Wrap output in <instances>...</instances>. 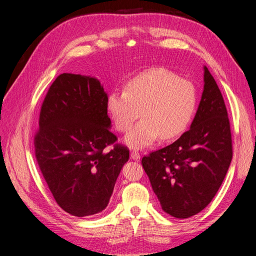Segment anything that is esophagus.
Here are the masks:
<instances>
[{"label":"esophagus","instance_id":"1","mask_svg":"<svg viewBox=\"0 0 256 256\" xmlns=\"http://www.w3.org/2000/svg\"><path fill=\"white\" fill-rule=\"evenodd\" d=\"M130 156H131V158H132L134 160H138V159L141 158V154H140V152H138V150H131Z\"/></svg>","mask_w":256,"mask_h":256}]
</instances>
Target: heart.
Instances as JSON below:
<instances>
[{"mask_svg":"<svg viewBox=\"0 0 256 256\" xmlns=\"http://www.w3.org/2000/svg\"><path fill=\"white\" fill-rule=\"evenodd\" d=\"M196 108V90L190 81L166 68H152L128 80L122 90L106 98V109L120 132H127L138 116L142 120L126 136L132 147H143L159 136L168 141L187 129Z\"/></svg>","mask_w":256,"mask_h":256,"instance_id":"1","label":"heart"}]
</instances>
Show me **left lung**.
<instances>
[{"label":"left lung","instance_id":"8db88e82","mask_svg":"<svg viewBox=\"0 0 256 256\" xmlns=\"http://www.w3.org/2000/svg\"><path fill=\"white\" fill-rule=\"evenodd\" d=\"M204 90L190 130L142 158L162 210L184 219L212 202L233 157L230 120L221 92L204 67Z\"/></svg>","mask_w":256,"mask_h":256}]
</instances>
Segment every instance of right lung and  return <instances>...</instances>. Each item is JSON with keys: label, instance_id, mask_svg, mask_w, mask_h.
Here are the masks:
<instances>
[{"label": "right lung", "instance_id": "right-lung-1", "mask_svg": "<svg viewBox=\"0 0 256 256\" xmlns=\"http://www.w3.org/2000/svg\"><path fill=\"white\" fill-rule=\"evenodd\" d=\"M106 98L97 79L62 74L40 108L37 164L58 206L76 216L104 210L129 159L128 147L109 129Z\"/></svg>", "mask_w": 256, "mask_h": 256}]
</instances>
